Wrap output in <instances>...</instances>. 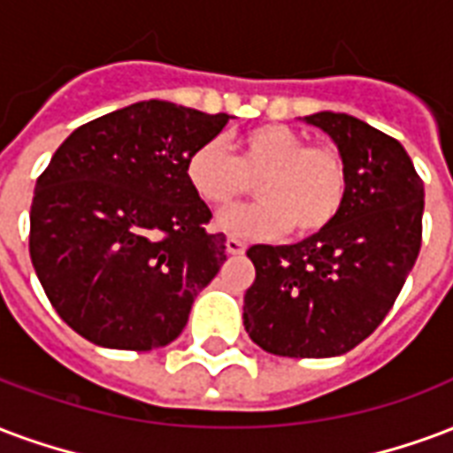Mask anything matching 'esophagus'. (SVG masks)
I'll use <instances>...</instances> for the list:
<instances>
[{
    "label": "esophagus",
    "mask_w": 453,
    "mask_h": 453,
    "mask_svg": "<svg viewBox=\"0 0 453 453\" xmlns=\"http://www.w3.org/2000/svg\"><path fill=\"white\" fill-rule=\"evenodd\" d=\"M244 242H240V240H235V237H227V242H226V252L227 254H233V257H240V254H244Z\"/></svg>",
    "instance_id": "esophagus-1"
}]
</instances>
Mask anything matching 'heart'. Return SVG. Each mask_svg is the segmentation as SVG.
Returning <instances> with one entry per match:
<instances>
[{"mask_svg":"<svg viewBox=\"0 0 453 453\" xmlns=\"http://www.w3.org/2000/svg\"><path fill=\"white\" fill-rule=\"evenodd\" d=\"M184 180L211 209L250 192L259 203L223 211L216 227L244 240H273L293 227L300 237L336 223L348 199V167L331 146H310L286 124H261L244 134L237 156L220 139H206L184 158Z\"/></svg>","mask_w":453,"mask_h":453,"instance_id":"1","label":"heart"}]
</instances>
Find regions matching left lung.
Wrapping results in <instances>:
<instances>
[{
    "instance_id": "1",
    "label": "left lung",
    "mask_w": 453,
    "mask_h": 453,
    "mask_svg": "<svg viewBox=\"0 0 453 453\" xmlns=\"http://www.w3.org/2000/svg\"><path fill=\"white\" fill-rule=\"evenodd\" d=\"M303 122L336 143L348 199L336 223L295 244L247 250L257 278L244 329L266 353L334 357L353 350L396 303L423 242L425 187L396 139L343 112Z\"/></svg>"
}]
</instances>
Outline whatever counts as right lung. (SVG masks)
Returning <instances> with one entry per match:
<instances>
[{
  "label": "right lung",
  "instance_id": "right-lung-1",
  "mask_svg": "<svg viewBox=\"0 0 453 453\" xmlns=\"http://www.w3.org/2000/svg\"><path fill=\"white\" fill-rule=\"evenodd\" d=\"M230 115L143 100L83 124L38 177L30 261L57 314L103 348L153 350L187 326L226 261V235L184 158Z\"/></svg>",
  "mask_w": 453,
  "mask_h": 453
}]
</instances>
